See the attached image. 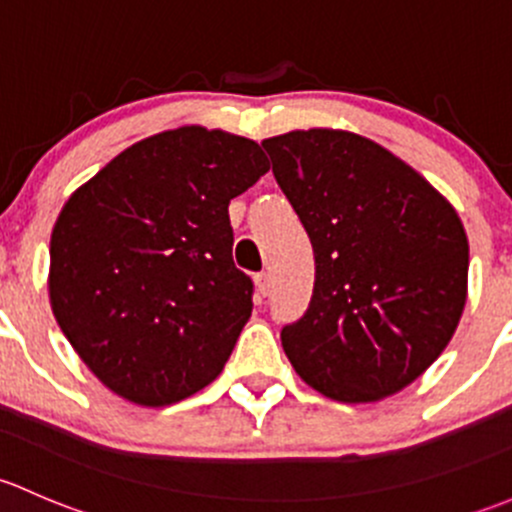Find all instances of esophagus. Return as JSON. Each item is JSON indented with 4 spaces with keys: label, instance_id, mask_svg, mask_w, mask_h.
Wrapping results in <instances>:
<instances>
[{
    "label": "esophagus",
    "instance_id": "esophagus-1",
    "mask_svg": "<svg viewBox=\"0 0 512 512\" xmlns=\"http://www.w3.org/2000/svg\"><path fill=\"white\" fill-rule=\"evenodd\" d=\"M256 288L261 295H268V291H271V276L266 271L256 273Z\"/></svg>",
    "mask_w": 512,
    "mask_h": 512
}]
</instances>
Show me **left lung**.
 <instances>
[{"label":"left lung","mask_w":512,"mask_h":512,"mask_svg":"<svg viewBox=\"0 0 512 512\" xmlns=\"http://www.w3.org/2000/svg\"><path fill=\"white\" fill-rule=\"evenodd\" d=\"M261 145L315 254L308 310L281 330L288 360L335 402L399 392L434 365L466 305L456 209L407 162L347 130H293Z\"/></svg>","instance_id":"left-lung-1"}]
</instances>
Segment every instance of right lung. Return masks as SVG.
<instances>
[{
    "instance_id": "right-lung-1",
    "label": "right lung",
    "mask_w": 512,
    "mask_h": 512,
    "mask_svg": "<svg viewBox=\"0 0 512 512\" xmlns=\"http://www.w3.org/2000/svg\"><path fill=\"white\" fill-rule=\"evenodd\" d=\"M266 172L258 142L184 125L130 145L63 204L51 310L110 392L165 407L224 370L254 308L229 202Z\"/></svg>"
}]
</instances>
